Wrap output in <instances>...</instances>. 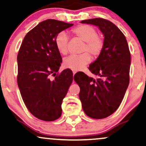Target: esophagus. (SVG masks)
Here are the masks:
<instances>
[{
    "label": "esophagus",
    "mask_w": 146,
    "mask_h": 146,
    "mask_svg": "<svg viewBox=\"0 0 146 146\" xmlns=\"http://www.w3.org/2000/svg\"><path fill=\"white\" fill-rule=\"evenodd\" d=\"M75 73H76V71H73V74L75 75Z\"/></svg>",
    "instance_id": "obj_1"
}]
</instances>
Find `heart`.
<instances>
[{"mask_svg":"<svg viewBox=\"0 0 146 146\" xmlns=\"http://www.w3.org/2000/svg\"><path fill=\"white\" fill-rule=\"evenodd\" d=\"M71 33L79 39L84 42L82 52L79 56H71L64 60L63 65L65 68L77 71L82 70L91 60V56L94 58H98L104 46V40L98 34V31L90 25H80L72 29ZM68 36L64 31H61L55 39L56 46L61 54L66 55L68 52Z\"/></svg>","mask_w":146,"mask_h":146,"instance_id":"b5f03b06","label":"heart"}]
</instances>
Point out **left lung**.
I'll use <instances>...</instances> for the list:
<instances>
[{
  "label": "left lung",
  "mask_w": 146,
  "mask_h": 146,
  "mask_svg": "<svg viewBox=\"0 0 146 146\" xmlns=\"http://www.w3.org/2000/svg\"><path fill=\"white\" fill-rule=\"evenodd\" d=\"M82 23L98 26L104 36V46L88 69L98 78L82 72L74 75L80 88L79 98L87 116L104 119L121 104L130 81V52L125 37L112 22L101 18L84 20Z\"/></svg>",
  "instance_id": "1"
}]
</instances>
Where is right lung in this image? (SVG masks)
Listing matches in <instances>:
<instances>
[{
    "mask_svg": "<svg viewBox=\"0 0 146 146\" xmlns=\"http://www.w3.org/2000/svg\"><path fill=\"white\" fill-rule=\"evenodd\" d=\"M71 26L54 19L41 22L27 33L18 51L17 82L22 98L30 113L43 121L61 116L62 100L73 82L68 68L58 73L62 59L55 43L57 35Z\"/></svg>",
    "mask_w": 146,
    "mask_h": 146,
    "instance_id": "add662e5",
    "label": "right lung"
}]
</instances>
